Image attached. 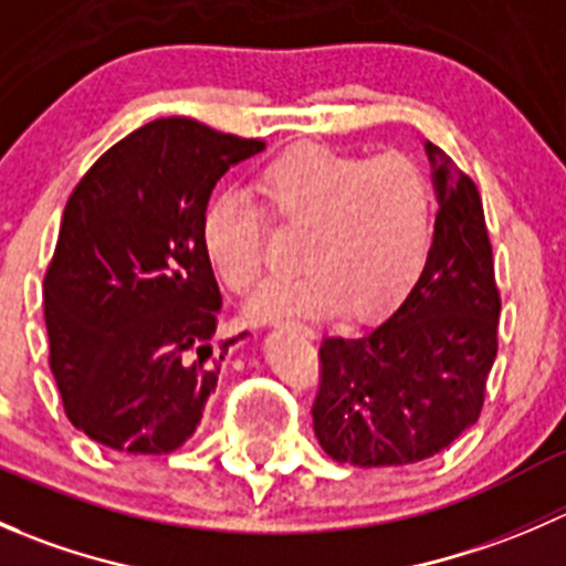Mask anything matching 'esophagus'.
Listing matches in <instances>:
<instances>
[{"mask_svg":"<svg viewBox=\"0 0 566 566\" xmlns=\"http://www.w3.org/2000/svg\"><path fill=\"white\" fill-rule=\"evenodd\" d=\"M282 325H290V328H298V331H304V334H312V331L306 328L304 323H290V319H287V323H282Z\"/></svg>","mask_w":566,"mask_h":566,"instance_id":"1","label":"esophagus"}]
</instances>
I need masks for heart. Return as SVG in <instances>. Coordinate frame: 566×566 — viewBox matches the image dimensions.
<instances>
[{"mask_svg":"<svg viewBox=\"0 0 566 566\" xmlns=\"http://www.w3.org/2000/svg\"><path fill=\"white\" fill-rule=\"evenodd\" d=\"M256 197L276 224L301 230V271L276 276L251 298L256 319L345 306L353 317L394 310L424 273L436 238V193L405 153L358 156L293 147L256 175ZM199 241L216 276L249 293L262 276V213L243 193L205 205Z\"/></svg>","mask_w":566,"mask_h":566,"instance_id":"1","label":"heart"}]
</instances>
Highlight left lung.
<instances>
[{
  "label": "left lung",
  "mask_w": 566,
  "mask_h": 566,
  "mask_svg": "<svg viewBox=\"0 0 566 566\" xmlns=\"http://www.w3.org/2000/svg\"><path fill=\"white\" fill-rule=\"evenodd\" d=\"M438 193L424 273L389 319L325 336L312 405L319 447L358 468L443 452L471 424L499 353L501 295L476 186L427 142Z\"/></svg>",
  "instance_id": "left-lung-1"
}]
</instances>
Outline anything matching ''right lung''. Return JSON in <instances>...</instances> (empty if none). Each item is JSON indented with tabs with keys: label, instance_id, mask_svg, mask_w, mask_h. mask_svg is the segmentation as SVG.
I'll return each instance as SVG.
<instances>
[{
	"label": "right lung",
	"instance_id": "1",
	"mask_svg": "<svg viewBox=\"0 0 566 566\" xmlns=\"http://www.w3.org/2000/svg\"><path fill=\"white\" fill-rule=\"evenodd\" d=\"M262 139L164 117L108 147L73 188L45 271L51 373L76 430L114 452L188 441L230 345L199 219Z\"/></svg>",
	"mask_w": 566,
	"mask_h": 566
}]
</instances>
